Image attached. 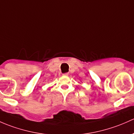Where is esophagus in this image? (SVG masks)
<instances>
[{
    "label": "esophagus",
    "instance_id": "1",
    "mask_svg": "<svg viewBox=\"0 0 134 134\" xmlns=\"http://www.w3.org/2000/svg\"><path fill=\"white\" fill-rule=\"evenodd\" d=\"M69 75V73L66 72V73H63V76H68Z\"/></svg>",
    "mask_w": 134,
    "mask_h": 134
}]
</instances>
